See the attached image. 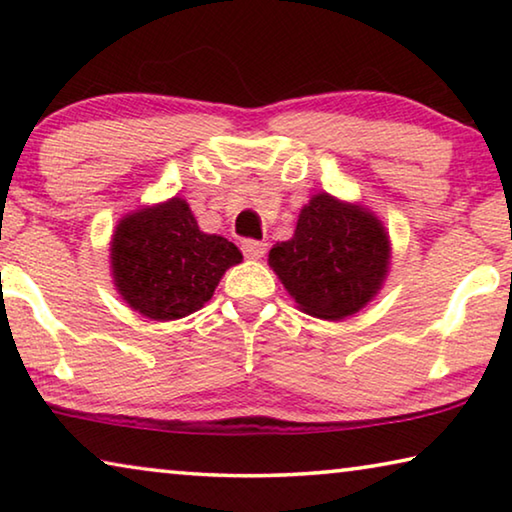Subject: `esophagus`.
<instances>
[{
	"label": "esophagus",
	"mask_w": 512,
	"mask_h": 512,
	"mask_svg": "<svg viewBox=\"0 0 512 512\" xmlns=\"http://www.w3.org/2000/svg\"><path fill=\"white\" fill-rule=\"evenodd\" d=\"M241 250H244V255L248 259H262L266 253V244L264 241H255V239H246L244 244H241Z\"/></svg>",
	"instance_id": "esophagus-1"
}]
</instances>
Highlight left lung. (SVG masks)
Masks as SVG:
<instances>
[{
    "instance_id": "8db88e82",
    "label": "left lung",
    "mask_w": 512,
    "mask_h": 512,
    "mask_svg": "<svg viewBox=\"0 0 512 512\" xmlns=\"http://www.w3.org/2000/svg\"><path fill=\"white\" fill-rule=\"evenodd\" d=\"M268 266L300 311L343 320L384 287L391 237L366 205L318 192L300 210L293 237L271 248Z\"/></svg>"
}]
</instances>
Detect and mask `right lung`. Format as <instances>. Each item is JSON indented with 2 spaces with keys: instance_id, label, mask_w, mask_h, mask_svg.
<instances>
[{
  "instance_id": "add662e5",
  "label": "right lung",
  "mask_w": 512,
  "mask_h": 512,
  "mask_svg": "<svg viewBox=\"0 0 512 512\" xmlns=\"http://www.w3.org/2000/svg\"><path fill=\"white\" fill-rule=\"evenodd\" d=\"M241 250L207 235L180 196L121 216L110 239V275L121 300L142 316L167 323L194 314L214 296Z\"/></svg>"
}]
</instances>
